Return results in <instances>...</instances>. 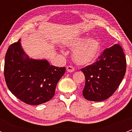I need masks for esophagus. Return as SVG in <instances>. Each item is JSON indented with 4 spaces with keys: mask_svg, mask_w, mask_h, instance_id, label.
Here are the masks:
<instances>
[{
    "mask_svg": "<svg viewBox=\"0 0 132 132\" xmlns=\"http://www.w3.org/2000/svg\"><path fill=\"white\" fill-rule=\"evenodd\" d=\"M66 70H67L68 72L71 73V72H73L75 71V68L72 66H68L67 67H66Z\"/></svg>",
    "mask_w": 132,
    "mask_h": 132,
    "instance_id": "obj_1",
    "label": "esophagus"
}]
</instances>
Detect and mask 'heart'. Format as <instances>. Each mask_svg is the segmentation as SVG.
Wrapping results in <instances>:
<instances>
[{
  "mask_svg": "<svg viewBox=\"0 0 132 132\" xmlns=\"http://www.w3.org/2000/svg\"><path fill=\"white\" fill-rule=\"evenodd\" d=\"M66 46L74 49L72 57L78 65L86 66L93 63L100 55L101 45L96 38L86 39L83 37H78L68 41Z\"/></svg>",
  "mask_w": 132,
  "mask_h": 132,
  "instance_id": "b5f03b06",
  "label": "heart"
}]
</instances>
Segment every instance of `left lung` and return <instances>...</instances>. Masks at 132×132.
<instances>
[{
  "instance_id": "1",
  "label": "left lung",
  "mask_w": 132,
  "mask_h": 132,
  "mask_svg": "<svg viewBox=\"0 0 132 132\" xmlns=\"http://www.w3.org/2000/svg\"><path fill=\"white\" fill-rule=\"evenodd\" d=\"M126 69L123 48L116 44L102 52L96 62L81 69L86 78L84 97L101 102L111 96L118 88Z\"/></svg>"
}]
</instances>
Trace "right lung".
<instances>
[{
  "label": "right lung",
  "instance_id": "obj_1",
  "mask_svg": "<svg viewBox=\"0 0 132 132\" xmlns=\"http://www.w3.org/2000/svg\"><path fill=\"white\" fill-rule=\"evenodd\" d=\"M66 71L46 60L30 59L20 39L9 46L5 57L4 77L9 91L29 105L45 103L55 95V87Z\"/></svg>",
  "mask_w": 132,
  "mask_h": 132
}]
</instances>
